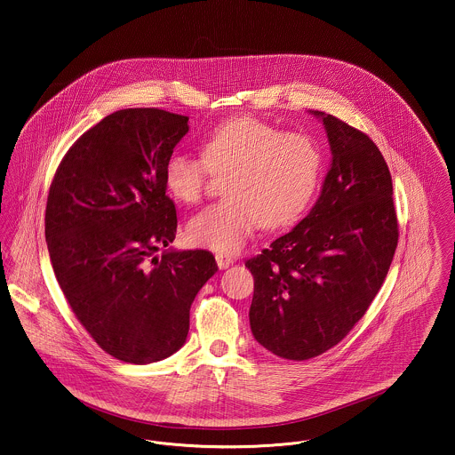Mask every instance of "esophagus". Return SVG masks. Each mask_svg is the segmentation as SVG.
Returning a JSON list of instances; mask_svg holds the SVG:
<instances>
[{
	"label": "esophagus",
	"mask_w": 455,
	"mask_h": 455,
	"mask_svg": "<svg viewBox=\"0 0 455 455\" xmlns=\"http://www.w3.org/2000/svg\"><path fill=\"white\" fill-rule=\"evenodd\" d=\"M215 259H217L218 267H220V269H227L228 266L234 264V258H232V256H227V254H217Z\"/></svg>",
	"instance_id": "1"
}]
</instances>
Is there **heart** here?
<instances>
[{
	"label": "heart",
	"instance_id": "b5f03b06",
	"mask_svg": "<svg viewBox=\"0 0 455 455\" xmlns=\"http://www.w3.org/2000/svg\"><path fill=\"white\" fill-rule=\"evenodd\" d=\"M203 158L172 152L164 165L169 193L195 204L210 172L225 177L223 201L199 212L188 225L196 245L235 252L262 223L267 230L288 227L300 217L317 189L324 156L305 132H283L254 116L225 121L201 143Z\"/></svg>",
	"mask_w": 455,
	"mask_h": 455
}]
</instances>
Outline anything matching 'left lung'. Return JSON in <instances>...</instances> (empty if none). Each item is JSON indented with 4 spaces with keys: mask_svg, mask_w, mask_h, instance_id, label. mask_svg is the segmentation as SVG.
<instances>
[{
    "mask_svg": "<svg viewBox=\"0 0 455 455\" xmlns=\"http://www.w3.org/2000/svg\"><path fill=\"white\" fill-rule=\"evenodd\" d=\"M331 167L310 213L245 266L256 341L286 360L336 347L367 312L394 258L399 228L389 167L365 132L312 110Z\"/></svg>",
    "mask_w": 455,
    "mask_h": 455,
    "instance_id": "left-lung-1",
    "label": "left lung"
}]
</instances>
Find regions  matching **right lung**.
<instances>
[{"mask_svg":"<svg viewBox=\"0 0 455 455\" xmlns=\"http://www.w3.org/2000/svg\"><path fill=\"white\" fill-rule=\"evenodd\" d=\"M189 117L123 108L84 132L54 173L45 242L66 300L110 356L147 365L186 343L197 291L218 271L208 251H173L164 165Z\"/></svg>","mask_w":455,"mask_h":455,"instance_id":"obj_1","label":"right lung"}]
</instances>
